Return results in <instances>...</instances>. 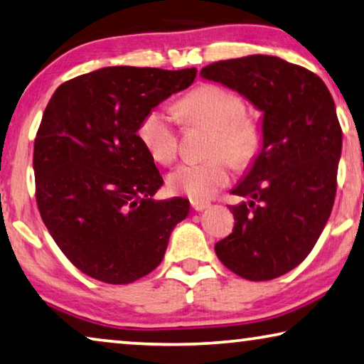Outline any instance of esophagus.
I'll return each instance as SVG.
<instances>
[{
	"instance_id": "esophagus-1",
	"label": "esophagus",
	"mask_w": 364,
	"mask_h": 364,
	"mask_svg": "<svg viewBox=\"0 0 364 364\" xmlns=\"http://www.w3.org/2000/svg\"><path fill=\"white\" fill-rule=\"evenodd\" d=\"M191 208H193L194 210H198V213H203V210L210 208V204L205 203V200H193Z\"/></svg>"
}]
</instances>
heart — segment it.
I'll return each mask as SVG.
<instances>
[{
	"mask_svg": "<svg viewBox=\"0 0 364 364\" xmlns=\"http://www.w3.org/2000/svg\"><path fill=\"white\" fill-rule=\"evenodd\" d=\"M175 111L184 122L200 124L214 130L208 161H186L168 175V188L193 200H208L230 180V165L245 166L257 156L262 135L250 117L243 116V101L232 91L215 85L193 90L176 102ZM139 135L160 164H170L178 151L175 117L171 112L154 109L144 117Z\"/></svg>",
	"mask_w": 364,
	"mask_h": 364,
	"instance_id": "heart-1",
	"label": "heart"
}]
</instances>
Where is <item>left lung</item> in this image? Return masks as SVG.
Wrapping results in <instances>:
<instances>
[{
	"instance_id": "8db88e82",
	"label": "left lung",
	"mask_w": 364,
	"mask_h": 364,
	"mask_svg": "<svg viewBox=\"0 0 364 364\" xmlns=\"http://www.w3.org/2000/svg\"><path fill=\"white\" fill-rule=\"evenodd\" d=\"M200 77L237 91L263 114L262 147L232 194L234 230L215 243L242 278L268 281L294 269L333 208L341 129L333 97L316 73L273 55L222 60Z\"/></svg>"
}]
</instances>
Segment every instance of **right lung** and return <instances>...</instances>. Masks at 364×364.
<instances>
[{"instance_id":"1","label":"right lung","mask_w":364,"mask_h":364,"mask_svg":"<svg viewBox=\"0 0 364 364\" xmlns=\"http://www.w3.org/2000/svg\"><path fill=\"white\" fill-rule=\"evenodd\" d=\"M196 72L105 67L65 81L48 101L34 142L37 205L58 248L91 278L127 284L149 274L188 217V199H154L164 178L137 132Z\"/></svg>"}]
</instances>
